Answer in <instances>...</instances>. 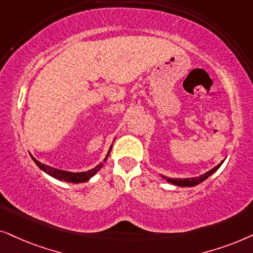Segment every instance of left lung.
Wrapping results in <instances>:
<instances>
[{"label": "left lung", "instance_id": "8db88e82", "mask_svg": "<svg viewBox=\"0 0 253 253\" xmlns=\"http://www.w3.org/2000/svg\"><path fill=\"white\" fill-rule=\"evenodd\" d=\"M224 162V160L221 162L220 164H217L216 167L215 168H213V169L211 170H210V171H207L206 173H204V174H201V176H199V177H194V178H185V179H172V178H167V177H164L163 176V178L164 179H167L168 181H169V183H171V184H173V185H177V186H195V185H198V184H200V183H203V181L205 180V179H207L208 177L211 176V174H213L215 171H216L218 168H220L221 166H222V163H223Z\"/></svg>", "mask_w": 253, "mask_h": 253}]
</instances>
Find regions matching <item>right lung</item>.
I'll use <instances>...</instances> for the list:
<instances>
[{"label": "right lung", "instance_id": "obj_1", "mask_svg": "<svg viewBox=\"0 0 253 253\" xmlns=\"http://www.w3.org/2000/svg\"><path fill=\"white\" fill-rule=\"evenodd\" d=\"M110 151H111V148H110L109 153H107L105 160L104 161L107 160V157H109V155H110ZM31 157H32V160L35 161V163L37 164V166H38L42 171H45L46 173H48L49 176L54 177L55 179L68 181V183H76L77 184V183H83V181L89 180L90 178H91L92 176H95V174L100 170V168L103 167V163H100L97 167L93 168V169L85 171V172H68V171L58 170V169H54V168H50L48 166H45V164L40 163V162L37 161L33 156H31Z\"/></svg>", "mask_w": 253, "mask_h": 253}]
</instances>
